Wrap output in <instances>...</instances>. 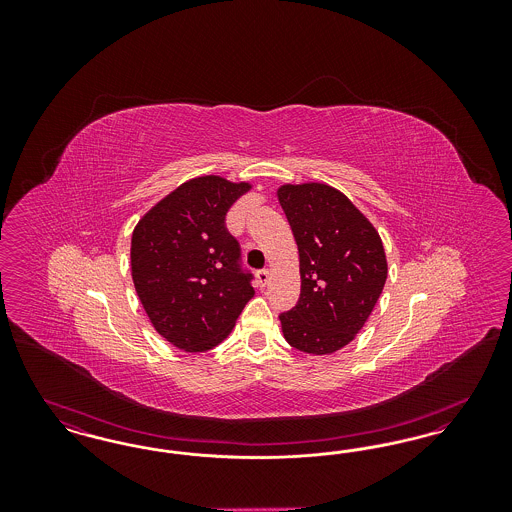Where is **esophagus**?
Segmentation results:
<instances>
[{
    "label": "esophagus",
    "instance_id": "obj_1",
    "mask_svg": "<svg viewBox=\"0 0 512 512\" xmlns=\"http://www.w3.org/2000/svg\"><path fill=\"white\" fill-rule=\"evenodd\" d=\"M257 278H259V284L265 288L268 284V280H270V272H268L267 268H263V270L257 272Z\"/></svg>",
    "mask_w": 512,
    "mask_h": 512
}]
</instances>
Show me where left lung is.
Masks as SVG:
<instances>
[{
  "label": "left lung",
  "mask_w": 512,
  "mask_h": 512,
  "mask_svg": "<svg viewBox=\"0 0 512 512\" xmlns=\"http://www.w3.org/2000/svg\"><path fill=\"white\" fill-rule=\"evenodd\" d=\"M278 201L299 251L301 293L280 313L286 341L330 355L359 334L388 278L384 245L365 215L332 186L286 184Z\"/></svg>",
  "instance_id": "left-lung-1"
}]
</instances>
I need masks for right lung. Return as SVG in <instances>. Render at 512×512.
I'll list each match as a JSON object with an SVG mask.
<instances>
[{
	"label": "right lung",
	"instance_id": "add662e5",
	"mask_svg": "<svg viewBox=\"0 0 512 512\" xmlns=\"http://www.w3.org/2000/svg\"><path fill=\"white\" fill-rule=\"evenodd\" d=\"M249 188L199 176L161 199L134 228V288L153 328L178 349L197 353L219 345L255 293L240 244L224 222Z\"/></svg>",
	"mask_w": 512,
	"mask_h": 512
}]
</instances>
